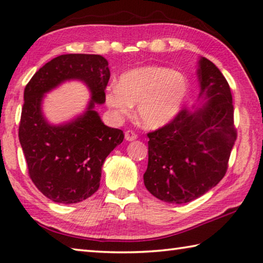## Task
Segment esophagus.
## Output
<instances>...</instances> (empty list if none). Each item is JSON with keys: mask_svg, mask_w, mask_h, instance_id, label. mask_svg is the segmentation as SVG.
I'll return each instance as SVG.
<instances>
[{"mask_svg": "<svg viewBox=\"0 0 263 263\" xmlns=\"http://www.w3.org/2000/svg\"><path fill=\"white\" fill-rule=\"evenodd\" d=\"M137 138H138V136L136 135V132H133L131 130H128V131L125 132V140L132 141V140H136Z\"/></svg>", "mask_w": 263, "mask_h": 263, "instance_id": "obj_1", "label": "esophagus"}]
</instances>
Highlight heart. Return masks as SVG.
Segmentation results:
<instances>
[{
	"instance_id": "1",
	"label": "heart",
	"mask_w": 263,
	"mask_h": 263,
	"mask_svg": "<svg viewBox=\"0 0 263 263\" xmlns=\"http://www.w3.org/2000/svg\"><path fill=\"white\" fill-rule=\"evenodd\" d=\"M190 92L184 73L165 66L146 65L124 72L118 85L107 90L106 105L118 116H127L137 105L139 122L159 128L176 118Z\"/></svg>"
}]
</instances>
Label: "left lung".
I'll list each match as a JSON object with an SVG mask.
<instances>
[{
  "label": "left lung",
  "mask_w": 263,
  "mask_h": 263,
  "mask_svg": "<svg viewBox=\"0 0 263 263\" xmlns=\"http://www.w3.org/2000/svg\"><path fill=\"white\" fill-rule=\"evenodd\" d=\"M198 77L201 107L193 112L181 110L172 122L147 133L144 184L165 202H190L218 185L226 174L236 140L226 78L205 57L199 60Z\"/></svg>",
  "instance_id": "8db88e82"
}]
</instances>
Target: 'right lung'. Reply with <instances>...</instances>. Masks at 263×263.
Segmentation results:
<instances>
[{
  "label": "right lung",
  "mask_w": 263,
  "mask_h": 263,
  "mask_svg": "<svg viewBox=\"0 0 263 263\" xmlns=\"http://www.w3.org/2000/svg\"><path fill=\"white\" fill-rule=\"evenodd\" d=\"M107 65L101 55H61L42 66L24 89L20 143L32 182L53 202L76 203L97 192L104 161L124 139L122 130L104 125L95 111L96 103H105ZM71 79L89 87L87 111L71 122L50 124L41 112L44 93Z\"/></svg>",
  "instance_id": "obj_1"
}]
</instances>
